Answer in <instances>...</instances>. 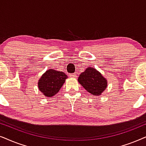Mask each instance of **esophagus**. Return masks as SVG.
Here are the masks:
<instances>
[{"instance_id":"1","label":"esophagus","mask_w":146,"mask_h":146,"mask_svg":"<svg viewBox=\"0 0 146 146\" xmlns=\"http://www.w3.org/2000/svg\"><path fill=\"white\" fill-rule=\"evenodd\" d=\"M77 73H73V74H71L70 75V77H77Z\"/></svg>"}]
</instances>
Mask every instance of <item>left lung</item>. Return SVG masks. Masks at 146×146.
Masks as SVG:
<instances>
[{
	"instance_id": "left-lung-1",
	"label": "left lung",
	"mask_w": 146,
	"mask_h": 146,
	"mask_svg": "<svg viewBox=\"0 0 146 146\" xmlns=\"http://www.w3.org/2000/svg\"><path fill=\"white\" fill-rule=\"evenodd\" d=\"M79 83L94 96H100L107 87V80L93 67H88L81 73L78 78Z\"/></svg>"
}]
</instances>
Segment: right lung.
I'll use <instances>...</instances> for the list:
<instances>
[{
	"mask_svg": "<svg viewBox=\"0 0 146 146\" xmlns=\"http://www.w3.org/2000/svg\"><path fill=\"white\" fill-rule=\"evenodd\" d=\"M67 78L63 72L48 69L38 80V89L42 94L50 98L58 93Z\"/></svg>",
	"mask_w": 146,
	"mask_h": 146,
	"instance_id": "add662e5",
	"label": "right lung"
}]
</instances>
